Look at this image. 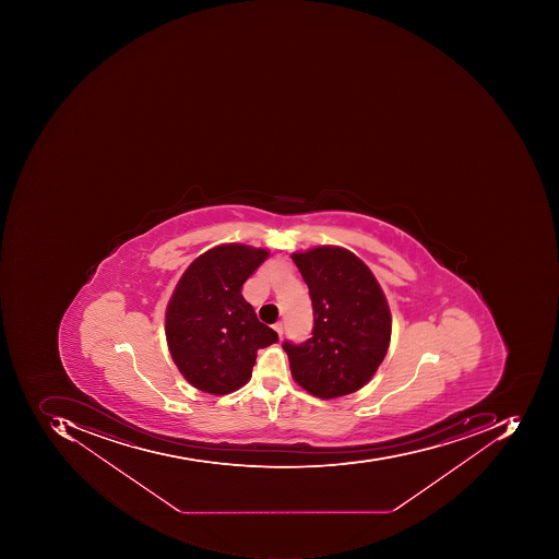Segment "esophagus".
Here are the masks:
<instances>
[{"label":"esophagus","instance_id":"obj_1","mask_svg":"<svg viewBox=\"0 0 559 559\" xmlns=\"http://www.w3.org/2000/svg\"><path fill=\"white\" fill-rule=\"evenodd\" d=\"M275 332H277L278 336L282 337V334H284V322L278 321L274 324Z\"/></svg>","mask_w":559,"mask_h":559}]
</instances>
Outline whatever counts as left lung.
Masks as SVG:
<instances>
[{
	"mask_svg": "<svg viewBox=\"0 0 559 559\" xmlns=\"http://www.w3.org/2000/svg\"><path fill=\"white\" fill-rule=\"evenodd\" d=\"M309 287L314 328L300 344L284 341L294 380L322 400L365 386L386 356L391 312L368 266L340 247L294 253Z\"/></svg>",
	"mask_w": 559,
	"mask_h": 559,
	"instance_id": "1",
	"label": "left lung"
}]
</instances>
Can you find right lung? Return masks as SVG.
I'll return each instance as SVG.
<instances>
[{
    "instance_id": "right-lung-1",
    "label": "right lung",
    "mask_w": 559,
    "mask_h": 559,
    "mask_svg": "<svg viewBox=\"0 0 559 559\" xmlns=\"http://www.w3.org/2000/svg\"><path fill=\"white\" fill-rule=\"evenodd\" d=\"M269 252L219 245L198 257L179 278L166 310L173 361L198 390L228 394L252 377L257 350L277 343L241 296L245 281Z\"/></svg>"
}]
</instances>
